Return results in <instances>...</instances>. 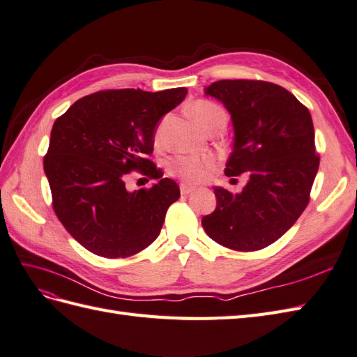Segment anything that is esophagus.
<instances>
[{"instance_id":"34e87169","label":"esophagus","mask_w":357,"mask_h":357,"mask_svg":"<svg viewBox=\"0 0 357 357\" xmlns=\"http://www.w3.org/2000/svg\"><path fill=\"white\" fill-rule=\"evenodd\" d=\"M179 188H181V193H182V195H190L191 191H195V190H196V187L187 184V182H181Z\"/></svg>"}]
</instances>
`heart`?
Listing matches in <instances>:
<instances>
[{"label": "heart", "instance_id": "obj_1", "mask_svg": "<svg viewBox=\"0 0 357 357\" xmlns=\"http://www.w3.org/2000/svg\"><path fill=\"white\" fill-rule=\"evenodd\" d=\"M190 113L195 121L208 131L209 128L218 122L226 123V113L222 107L211 102V100L200 99L190 107ZM160 132L157 134V140ZM217 167V161L213 155H178L169 162V172L172 175L179 176L191 184H197L211 176Z\"/></svg>", "mask_w": 357, "mask_h": 357}]
</instances>
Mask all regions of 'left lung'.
<instances>
[{
  "label": "left lung",
  "instance_id": "8db88e82",
  "mask_svg": "<svg viewBox=\"0 0 357 357\" xmlns=\"http://www.w3.org/2000/svg\"><path fill=\"white\" fill-rule=\"evenodd\" d=\"M226 107L234 125L227 176L248 175L240 193L214 187L217 206L202 218L215 243L253 252L278 241L309 204L319 157L309 109L278 84L222 79L205 89Z\"/></svg>",
  "mask_w": 357,
  "mask_h": 357
}]
</instances>
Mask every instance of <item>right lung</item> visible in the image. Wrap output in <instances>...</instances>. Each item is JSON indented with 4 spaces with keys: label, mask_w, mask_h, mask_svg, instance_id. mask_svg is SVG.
I'll return each instance as SVG.
<instances>
[{
    "label": "right lung",
    "mask_w": 357,
    "mask_h": 357,
    "mask_svg": "<svg viewBox=\"0 0 357 357\" xmlns=\"http://www.w3.org/2000/svg\"><path fill=\"white\" fill-rule=\"evenodd\" d=\"M185 95V87L102 90L78 99L54 122L43 158L52 208L89 252L128 258L157 240L181 191L146 157L160 119ZM132 169L159 182L131 194L124 176Z\"/></svg>",
    "instance_id": "right-lung-1"
}]
</instances>
